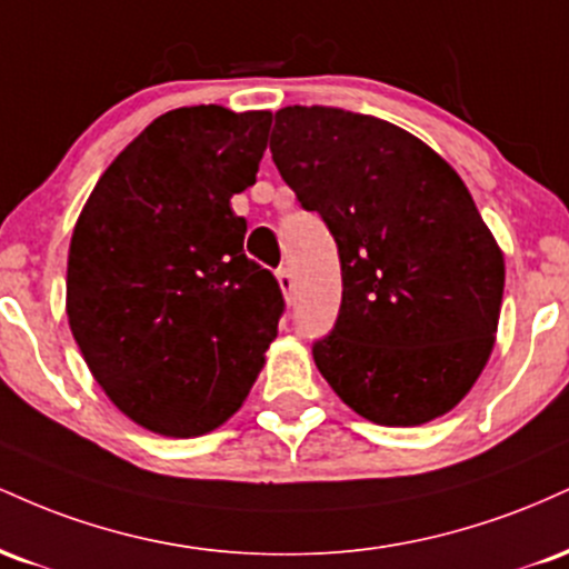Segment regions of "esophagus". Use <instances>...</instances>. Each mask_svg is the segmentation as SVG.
<instances>
[{
	"mask_svg": "<svg viewBox=\"0 0 569 569\" xmlns=\"http://www.w3.org/2000/svg\"><path fill=\"white\" fill-rule=\"evenodd\" d=\"M278 286H280V291H283V297L291 299V293H293V276H291L289 267H280V270H278Z\"/></svg>",
	"mask_w": 569,
	"mask_h": 569,
	"instance_id": "esophagus-1",
	"label": "esophagus"
}]
</instances>
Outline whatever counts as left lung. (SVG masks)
<instances>
[{
  "label": "left lung",
  "instance_id": "1",
  "mask_svg": "<svg viewBox=\"0 0 569 569\" xmlns=\"http://www.w3.org/2000/svg\"><path fill=\"white\" fill-rule=\"evenodd\" d=\"M270 152L342 262V305L312 358L352 411L409 428L485 371L506 262L462 179L393 122L331 107L276 112Z\"/></svg>",
  "mask_w": 569,
  "mask_h": 569
}]
</instances>
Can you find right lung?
<instances>
[{
  "mask_svg": "<svg viewBox=\"0 0 569 569\" xmlns=\"http://www.w3.org/2000/svg\"><path fill=\"white\" fill-rule=\"evenodd\" d=\"M270 112L181 107L112 160L71 232L69 329L136 426L211 433L243 407L283 293L243 253L230 198L257 181Z\"/></svg>",
  "mask_w": 569,
  "mask_h": 569,
  "instance_id": "right-lung-1",
  "label": "right lung"
}]
</instances>
